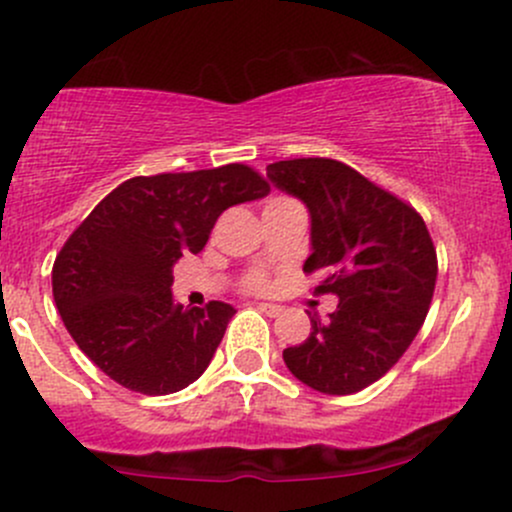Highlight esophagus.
<instances>
[{
	"label": "esophagus",
	"mask_w": 512,
	"mask_h": 512,
	"mask_svg": "<svg viewBox=\"0 0 512 512\" xmlns=\"http://www.w3.org/2000/svg\"><path fill=\"white\" fill-rule=\"evenodd\" d=\"M257 309H260L262 314H267V316H279V314H282V306L267 304V301H260V304H257Z\"/></svg>",
	"instance_id": "1"
}]
</instances>
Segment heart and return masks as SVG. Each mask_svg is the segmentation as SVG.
I'll list each match as a JSON object with an SVG mask.
<instances>
[{
	"instance_id": "b5f03b06",
	"label": "heart",
	"mask_w": 512,
	"mask_h": 512,
	"mask_svg": "<svg viewBox=\"0 0 512 512\" xmlns=\"http://www.w3.org/2000/svg\"><path fill=\"white\" fill-rule=\"evenodd\" d=\"M274 201H282V198H274ZM247 287H250L252 292H262V289H267V277L262 272H255L247 279Z\"/></svg>"
}]
</instances>
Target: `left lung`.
<instances>
[{"instance_id":"8db88e82","label":"left lung","mask_w":512,"mask_h":512,"mask_svg":"<svg viewBox=\"0 0 512 512\" xmlns=\"http://www.w3.org/2000/svg\"><path fill=\"white\" fill-rule=\"evenodd\" d=\"M267 179L309 208L304 272H324L316 292L338 297L328 321L309 316V338L284 348V363L311 390L353 395L383 378L427 319L434 242L412 206L336 159L277 161Z\"/></svg>"}]
</instances>
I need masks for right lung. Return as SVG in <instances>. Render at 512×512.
Returning <instances> with one entry per match:
<instances>
[{
	"label": "right lung",
	"instance_id": "1",
	"mask_svg": "<svg viewBox=\"0 0 512 512\" xmlns=\"http://www.w3.org/2000/svg\"><path fill=\"white\" fill-rule=\"evenodd\" d=\"M267 193L245 164L134 176L107 193L53 262V299L80 351L142 395H171L201 378L235 309H184L171 267L206 247L220 213Z\"/></svg>",
	"mask_w": 512,
	"mask_h": 512
}]
</instances>
